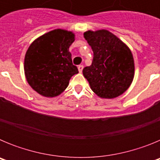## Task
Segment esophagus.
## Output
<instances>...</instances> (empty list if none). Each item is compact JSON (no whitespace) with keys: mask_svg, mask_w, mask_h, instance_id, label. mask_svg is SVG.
<instances>
[{"mask_svg":"<svg viewBox=\"0 0 160 160\" xmlns=\"http://www.w3.org/2000/svg\"><path fill=\"white\" fill-rule=\"evenodd\" d=\"M78 69L79 73H82V70H83V66H82V65H79V66H78Z\"/></svg>","mask_w":160,"mask_h":160,"instance_id":"esophagus-1","label":"esophagus"}]
</instances>
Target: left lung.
<instances>
[{"mask_svg": "<svg viewBox=\"0 0 160 160\" xmlns=\"http://www.w3.org/2000/svg\"><path fill=\"white\" fill-rule=\"evenodd\" d=\"M83 35L94 53L92 64L82 70L90 89L102 98H114L123 94L135 76L130 48L107 29L88 30Z\"/></svg>", "mask_w": 160, "mask_h": 160, "instance_id": "8db88e82", "label": "left lung"}]
</instances>
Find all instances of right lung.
I'll return each instance as SVG.
<instances>
[{
  "label": "right lung",
  "instance_id": "obj_1",
  "mask_svg": "<svg viewBox=\"0 0 160 160\" xmlns=\"http://www.w3.org/2000/svg\"><path fill=\"white\" fill-rule=\"evenodd\" d=\"M74 40L73 32L57 29L38 38L28 48L25 75L29 86L39 94L47 98L58 96L68 87L72 76L78 73L69 51Z\"/></svg>",
  "mask_w": 160,
  "mask_h": 160
}]
</instances>
